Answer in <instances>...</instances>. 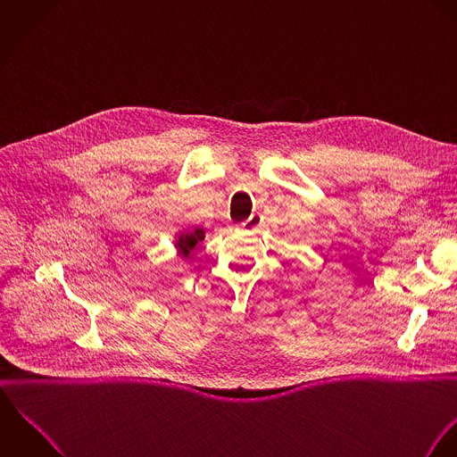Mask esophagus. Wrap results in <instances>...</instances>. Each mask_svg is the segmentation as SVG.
<instances>
[{
  "label": "esophagus",
  "instance_id": "34e87169",
  "mask_svg": "<svg viewBox=\"0 0 457 457\" xmlns=\"http://www.w3.org/2000/svg\"><path fill=\"white\" fill-rule=\"evenodd\" d=\"M262 221V214L261 212H253L246 221H243L241 223V227L245 228V230H257V227L261 225Z\"/></svg>",
  "mask_w": 457,
  "mask_h": 457
}]
</instances>
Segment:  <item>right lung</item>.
I'll return each instance as SVG.
<instances>
[{"instance_id": "obj_1", "label": "right lung", "mask_w": 457, "mask_h": 457, "mask_svg": "<svg viewBox=\"0 0 457 457\" xmlns=\"http://www.w3.org/2000/svg\"><path fill=\"white\" fill-rule=\"evenodd\" d=\"M202 239H204V232H202L200 228H195V232H192V234L183 236V237L178 241V246H179L183 257H188L190 252L195 248L196 243L202 241Z\"/></svg>"}]
</instances>
